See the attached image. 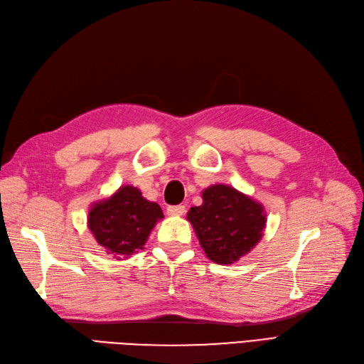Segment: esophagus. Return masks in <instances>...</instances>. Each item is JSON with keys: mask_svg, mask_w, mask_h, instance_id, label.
<instances>
[{"mask_svg": "<svg viewBox=\"0 0 364 364\" xmlns=\"http://www.w3.org/2000/svg\"><path fill=\"white\" fill-rule=\"evenodd\" d=\"M185 213V206L183 205H176V206H168L167 208V214L168 215H183Z\"/></svg>", "mask_w": 364, "mask_h": 364, "instance_id": "1", "label": "esophagus"}]
</instances>
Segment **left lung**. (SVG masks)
I'll return each instance as SVG.
<instances>
[{"label": "left lung", "instance_id": "left-lung-1", "mask_svg": "<svg viewBox=\"0 0 364 364\" xmlns=\"http://www.w3.org/2000/svg\"><path fill=\"white\" fill-rule=\"evenodd\" d=\"M202 199L186 218L209 259L234 264L258 245L267 222L259 202L223 183L208 186Z\"/></svg>", "mask_w": 364, "mask_h": 364}]
</instances>
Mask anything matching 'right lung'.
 <instances>
[{
    "mask_svg": "<svg viewBox=\"0 0 364 364\" xmlns=\"http://www.w3.org/2000/svg\"><path fill=\"white\" fill-rule=\"evenodd\" d=\"M161 218L164 214L158 203L144 199L135 186L124 185L91 206L87 228L109 255L126 259L142 249Z\"/></svg>",
    "mask_w": 364,
    "mask_h": 364,
    "instance_id": "add662e5",
    "label": "right lung"
}]
</instances>
